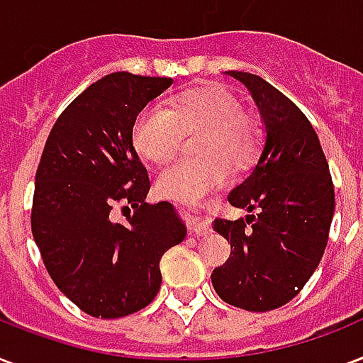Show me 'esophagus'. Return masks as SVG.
I'll list each match as a JSON object with an SVG mask.
<instances>
[{
	"label": "esophagus",
	"mask_w": 363,
	"mask_h": 363,
	"mask_svg": "<svg viewBox=\"0 0 363 363\" xmlns=\"http://www.w3.org/2000/svg\"><path fill=\"white\" fill-rule=\"evenodd\" d=\"M189 227L191 231L195 233V235H199V237H202V235H206L208 233V223L204 221V218H201L196 212H191Z\"/></svg>",
	"instance_id": "1"
}]
</instances>
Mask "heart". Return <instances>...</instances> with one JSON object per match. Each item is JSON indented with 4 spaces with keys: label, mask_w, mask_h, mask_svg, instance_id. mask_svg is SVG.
<instances>
[{
    "label": "heart",
    "mask_w": 363,
    "mask_h": 363,
    "mask_svg": "<svg viewBox=\"0 0 363 363\" xmlns=\"http://www.w3.org/2000/svg\"><path fill=\"white\" fill-rule=\"evenodd\" d=\"M201 130L196 161H176L157 179L159 193L195 201L225 178L223 161L240 167L255 150V128L242 104L220 85L195 86L172 98L170 108H145L132 128V142L143 159L162 164L176 155L184 134Z\"/></svg>",
    "instance_id": "heart-1"
}]
</instances>
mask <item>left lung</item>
I'll list each match as a JSON object with an SVG mask.
<instances>
[{
	"mask_svg": "<svg viewBox=\"0 0 363 363\" xmlns=\"http://www.w3.org/2000/svg\"><path fill=\"white\" fill-rule=\"evenodd\" d=\"M227 74L252 92L265 140L246 179L227 196L252 213L213 221L231 242V255L213 269L212 286L233 307L265 313L291 301L316 271L335 193L318 136L301 109L259 75Z\"/></svg>",
	"mask_w": 363,
	"mask_h": 363,
	"instance_id": "8db88e82",
	"label": "left lung"
}]
</instances>
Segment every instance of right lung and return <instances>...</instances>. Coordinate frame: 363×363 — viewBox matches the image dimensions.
I'll return each mask as SVG.
<instances>
[{"label":"right lung","instance_id":"1","mask_svg":"<svg viewBox=\"0 0 363 363\" xmlns=\"http://www.w3.org/2000/svg\"><path fill=\"white\" fill-rule=\"evenodd\" d=\"M170 85L106 75L62 111L39 161L33 240L58 289L96 318L147 307L161 288V257L187 235L170 202H145L150 176L132 145L138 113ZM117 206L125 224L113 220Z\"/></svg>","mask_w":363,"mask_h":363}]
</instances>
